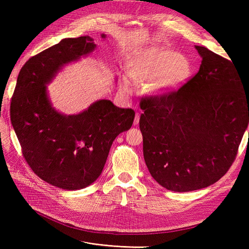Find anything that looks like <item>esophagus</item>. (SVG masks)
<instances>
[{"label":"esophagus","instance_id":"obj_1","mask_svg":"<svg viewBox=\"0 0 249 249\" xmlns=\"http://www.w3.org/2000/svg\"><path fill=\"white\" fill-rule=\"evenodd\" d=\"M139 119H140V114L137 112L135 114V119H134V124H139Z\"/></svg>","mask_w":249,"mask_h":249}]
</instances>
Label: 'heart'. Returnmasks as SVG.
Here are the masks:
<instances>
[{"instance_id": "obj_1", "label": "heart", "mask_w": 249, "mask_h": 249, "mask_svg": "<svg viewBox=\"0 0 249 249\" xmlns=\"http://www.w3.org/2000/svg\"><path fill=\"white\" fill-rule=\"evenodd\" d=\"M191 73V63L178 53L165 49H153L142 53L135 61L127 76L132 83L149 82L148 91L153 94H165L183 84ZM124 93L132 89L131 83H120Z\"/></svg>"}]
</instances>
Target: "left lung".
I'll return each instance as SVG.
<instances>
[{
    "label": "left lung",
    "mask_w": 249,
    "mask_h": 249,
    "mask_svg": "<svg viewBox=\"0 0 249 249\" xmlns=\"http://www.w3.org/2000/svg\"><path fill=\"white\" fill-rule=\"evenodd\" d=\"M198 72L178 90L142 97L139 126L152 177L176 192L206 188L236 159L249 122L247 89L232 61L205 47Z\"/></svg>",
    "instance_id": "1"
}]
</instances>
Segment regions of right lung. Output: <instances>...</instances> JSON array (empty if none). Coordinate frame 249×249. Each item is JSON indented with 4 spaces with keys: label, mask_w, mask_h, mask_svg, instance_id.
Listing matches in <instances>:
<instances>
[{
    "label": "right lung",
    "mask_w": 249,
    "mask_h": 249,
    "mask_svg": "<svg viewBox=\"0 0 249 249\" xmlns=\"http://www.w3.org/2000/svg\"><path fill=\"white\" fill-rule=\"evenodd\" d=\"M106 35L102 34V38ZM89 36L64 38L21 67L10 117L22 156L35 175L65 190L83 189L101 176L113 141L133 124L135 112L100 100L76 115L52 107L47 84L61 67L95 49Z\"/></svg>",
    "instance_id": "add662e5"
}]
</instances>
